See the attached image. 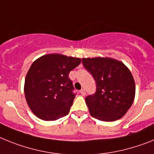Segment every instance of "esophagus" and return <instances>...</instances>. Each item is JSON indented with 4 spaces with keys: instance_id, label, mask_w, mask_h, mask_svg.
Returning <instances> with one entry per match:
<instances>
[{
    "instance_id": "1",
    "label": "esophagus",
    "mask_w": 154,
    "mask_h": 154,
    "mask_svg": "<svg viewBox=\"0 0 154 154\" xmlns=\"http://www.w3.org/2000/svg\"><path fill=\"white\" fill-rule=\"evenodd\" d=\"M80 93L81 94V95L85 96V94H86V91H85V89H81V91H80Z\"/></svg>"
}]
</instances>
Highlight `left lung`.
<instances>
[{"label":"left lung","instance_id":"left-lung-1","mask_svg":"<svg viewBox=\"0 0 154 154\" xmlns=\"http://www.w3.org/2000/svg\"><path fill=\"white\" fill-rule=\"evenodd\" d=\"M82 63L96 82V91L85 98L92 117L105 122L121 119L135 97L136 86L129 69L111 58H83Z\"/></svg>","mask_w":154,"mask_h":154}]
</instances>
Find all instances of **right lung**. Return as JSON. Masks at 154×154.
Instances as JSON below:
<instances>
[{
    "mask_svg": "<svg viewBox=\"0 0 154 154\" xmlns=\"http://www.w3.org/2000/svg\"><path fill=\"white\" fill-rule=\"evenodd\" d=\"M81 62L80 58L49 54L32 64L24 90L29 108L40 119L54 121L68 115L77 94L69 73Z\"/></svg>",
    "mask_w": 154,
    "mask_h": 154,
    "instance_id": "1",
    "label": "right lung"
}]
</instances>
